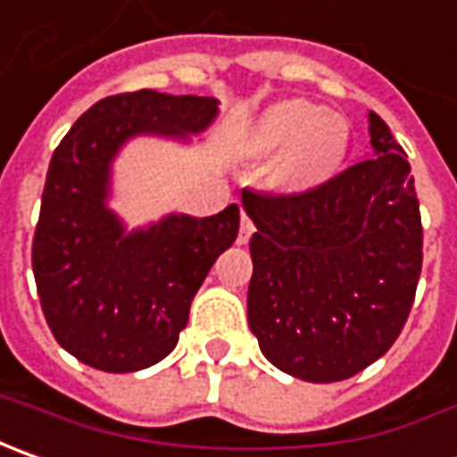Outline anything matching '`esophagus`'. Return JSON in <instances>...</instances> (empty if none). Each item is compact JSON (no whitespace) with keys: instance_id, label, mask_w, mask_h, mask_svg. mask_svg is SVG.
<instances>
[{"instance_id":"esophagus-1","label":"esophagus","mask_w":457,"mask_h":457,"mask_svg":"<svg viewBox=\"0 0 457 457\" xmlns=\"http://www.w3.org/2000/svg\"><path fill=\"white\" fill-rule=\"evenodd\" d=\"M253 232H255V225H253V220H250L247 214H243V220H240V232H237V245L250 243Z\"/></svg>"}]
</instances>
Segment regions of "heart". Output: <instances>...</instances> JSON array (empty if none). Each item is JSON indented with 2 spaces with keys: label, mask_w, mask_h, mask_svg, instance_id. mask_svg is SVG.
<instances>
[{
  "label": "heart",
  "mask_w": 457,
  "mask_h": 457,
  "mask_svg": "<svg viewBox=\"0 0 457 457\" xmlns=\"http://www.w3.org/2000/svg\"><path fill=\"white\" fill-rule=\"evenodd\" d=\"M346 120L308 101H283L260 116L250 134L253 156H276V179L283 187L308 189L331 179L346 156Z\"/></svg>",
  "instance_id": "1"
}]
</instances>
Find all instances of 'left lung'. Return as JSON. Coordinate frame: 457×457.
Returning <instances> with one entry per match:
<instances>
[{"label":"left lung","instance_id":"8db88e82","mask_svg":"<svg viewBox=\"0 0 457 457\" xmlns=\"http://www.w3.org/2000/svg\"><path fill=\"white\" fill-rule=\"evenodd\" d=\"M374 156L321 187L243 192L258 232L247 323L260 352L303 382L349 379L389 352L415 301L422 222L407 154L370 111Z\"/></svg>","mask_w":457,"mask_h":457}]
</instances>
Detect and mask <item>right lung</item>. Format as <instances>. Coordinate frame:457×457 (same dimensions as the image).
Here are the masks:
<instances>
[{
  "mask_svg": "<svg viewBox=\"0 0 457 457\" xmlns=\"http://www.w3.org/2000/svg\"><path fill=\"white\" fill-rule=\"evenodd\" d=\"M217 105L156 90L108 96L53 154L32 270L53 337L93 370L126 374L171 354L195 293L237 237V204L212 217L166 214L136 229L108 207L113 162L131 138L184 144L212 126Z\"/></svg>",
  "mask_w": 457,
  "mask_h": 457,
  "instance_id": "add662e5",
  "label": "right lung"
}]
</instances>
